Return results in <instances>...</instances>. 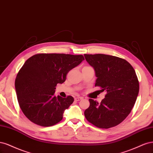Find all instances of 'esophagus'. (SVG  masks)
I'll use <instances>...</instances> for the list:
<instances>
[{
    "mask_svg": "<svg viewBox=\"0 0 153 153\" xmlns=\"http://www.w3.org/2000/svg\"><path fill=\"white\" fill-rule=\"evenodd\" d=\"M82 97H76L75 98H74V100H75V101H79V100H82Z\"/></svg>",
    "mask_w": 153,
    "mask_h": 153,
    "instance_id": "obj_1",
    "label": "esophagus"
}]
</instances>
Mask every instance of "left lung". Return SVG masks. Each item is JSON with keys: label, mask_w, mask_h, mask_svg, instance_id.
<instances>
[{"label": "left lung", "mask_w": 153, "mask_h": 153, "mask_svg": "<svg viewBox=\"0 0 153 153\" xmlns=\"http://www.w3.org/2000/svg\"><path fill=\"white\" fill-rule=\"evenodd\" d=\"M84 55L95 71V86L107 92L100 103L90 98L85 117L100 128L116 126L128 116L139 94V82L134 68L125 59L117 56L103 54Z\"/></svg>", "instance_id": "8db88e82"}]
</instances>
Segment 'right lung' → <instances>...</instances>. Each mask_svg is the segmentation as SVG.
Segmentation results:
<instances>
[{"label":"right lung","mask_w":153,"mask_h":153,"mask_svg":"<svg viewBox=\"0 0 153 153\" xmlns=\"http://www.w3.org/2000/svg\"><path fill=\"white\" fill-rule=\"evenodd\" d=\"M84 60L81 55L39 53L25 62L17 74L15 88L19 105L29 120L44 127L62 121L74 98L56 97L55 88Z\"/></svg>","instance_id":"obj_1"}]
</instances>
